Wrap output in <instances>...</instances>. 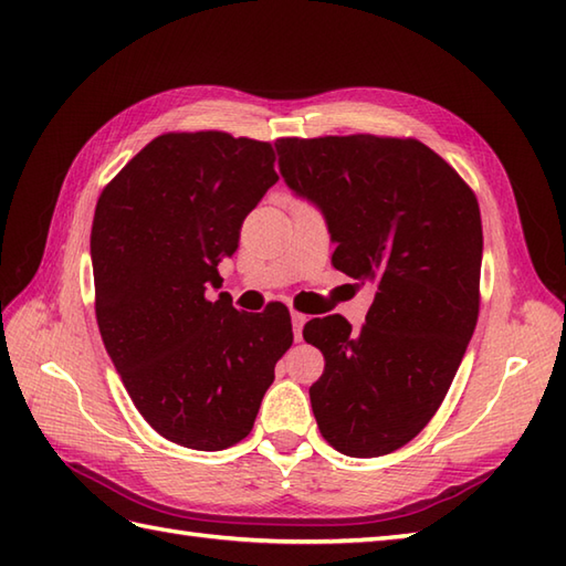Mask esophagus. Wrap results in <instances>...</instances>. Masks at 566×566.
<instances>
[{"label":"esophagus","instance_id":"1","mask_svg":"<svg viewBox=\"0 0 566 566\" xmlns=\"http://www.w3.org/2000/svg\"><path fill=\"white\" fill-rule=\"evenodd\" d=\"M308 321L306 314H302V311H292V326H294V340L298 343L304 338L302 331H304V323Z\"/></svg>","mask_w":566,"mask_h":566}]
</instances>
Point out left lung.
<instances>
[{
	"mask_svg": "<svg viewBox=\"0 0 566 566\" xmlns=\"http://www.w3.org/2000/svg\"><path fill=\"white\" fill-rule=\"evenodd\" d=\"M280 170L318 203L333 268L375 282L367 323L311 318L326 359L308 389L321 436L350 457L411 442L436 416L479 318L482 213L472 187L416 138H280Z\"/></svg>",
	"mask_w": 566,
	"mask_h": 566,
	"instance_id": "1",
	"label": "left lung"
}]
</instances>
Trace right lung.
Here are the masks:
<instances>
[{
	"label": "right lung",
	"mask_w": 566,
	"mask_h": 566,
	"mask_svg": "<svg viewBox=\"0 0 566 566\" xmlns=\"http://www.w3.org/2000/svg\"><path fill=\"white\" fill-rule=\"evenodd\" d=\"M272 143L223 130L153 138L104 187L92 221L94 311L140 416L182 448L250 436L274 365L294 343L290 308H233L219 264L280 175Z\"/></svg>",
	"instance_id": "add662e5"
}]
</instances>
